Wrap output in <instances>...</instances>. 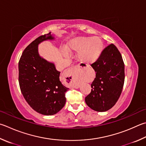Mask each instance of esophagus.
<instances>
[{"label": "esophagus", "instance_id": "1", "mask_svg": "<svg viewBox=\"0 0 146 146\" xmlns=\"http://www.w3.org/2000/svg\"><path fill=\"white\" fill-rule=\"evenodd\" d=\"M88 68V66H87V67H86V68ZM73 74V70H69L68 71H67V72H66V75L69 76H72Z\"/></svg>", "mask_w": 146, "mask_h": 146}]
</instances>
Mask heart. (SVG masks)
<instances>
[{
    "mask_svg": "<svg viewBox=\"0 0 146 146\" xmlns=\"http://www.w3.org/2000/svg\"><path fill=\"white\" fill-rule=\"evenodd\" d=\"M103 49V42L99 37H77L69 42L68 47H62V52L68 56L70 50L78 52L79 60L86 64H92L100 57Z\"/></svg>",
    "mask_w": 146,
    "mask_h": 146,
    "instance_id": "obj_1",
    "label": "heart"
}]
</instances>
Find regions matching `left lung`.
I'll use <instances>...</instances> for the list:
<instances>
[{
	"label": "left lung",
	"instance_id": "left-lung-1",
	"mask_svg": "<svg viewBox=\"0 0 146 146\" xmlns=\"http://www.w3.org/2000/svg\"><path fill=\"white\" fill-rule=\"evenodd\" d=\"M91 66L96 78L91 84V93L85 101L91 109L105 112L114 106L123 90L125 77L123 58L117 48L110 44Z\"/></svg>",
	"mask_w": 146,
	"mask_h": 146
}]
</instances>
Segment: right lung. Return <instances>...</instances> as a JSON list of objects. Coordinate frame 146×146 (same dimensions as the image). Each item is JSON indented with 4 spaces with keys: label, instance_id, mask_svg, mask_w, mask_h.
Returning <instances> with one entry per match:
<instances>
[{
    "label": "right lung",
    "instance_id": "1",
    "mask_svg": "<svg viewBox=\"0 0 146 146\" xmlns=\"http://www.w3.org/2000/svg\"><path fill=\"white\" fill-rule=\"evenodd\" d=\"M51 33L36 38L25 48L18 63L21 92L33 109L41 114H55L64 107L69 89L60 80L55 64L39 56L38 44L53 40Z\"/></svg>",
    "mask_w": 146,
    "mask_h": 146
}]
</instances>
